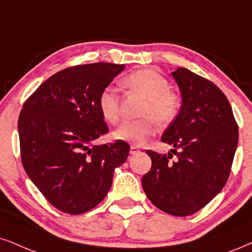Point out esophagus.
Listing matches in <instances>:
<instances>
[{"mask_svg":"<svg viewBox=\"0 0 252 252\" xmlns=\"http://www.w3.org/2000/svg\"><path fill=\"white\" fill-rule=\"evenodd\" d=\"M139 152H140V150H139V148L136 147V146H131V150H129V154L134 155L136 153H139Z\"/></svg>","mask_w":252,"mask_h":252,"instance_id":"34e87169","label":"esophagus"}]
</instances>
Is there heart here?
Listing matches in <instances>:
<instances>
[{"label":"heart","mask_w":252,"mask_h":252,"mask_svg":"<svg viewBox=\"0 0 252 252\" xmlns=\"http://www.w3.org/2000/svg\"><path fill=\"white\" fill-rule=\"evenodd\" d=\"M126 89L145 98L140 110V120H126L113 132L116 140L140 146L154 135L153 120L159 125H167L176 119L181 111V98L170 90L167 78L158 71L142 69L129 73L123 80ZM98 107L102 118L111 124H116L120 116V102L113 88H105L98 98Z\"/></svg>","instance_id":"b5f03b06"}]
</instances>
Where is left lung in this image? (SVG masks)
Listing matches in <instances>:
<instances>
[{
	"label": "left lung",
	"instance_id": "left-lung-1",
	"mask_svg": "<svg viewBox=\"0 0 252 252\" xmlns=\"http://www.w3.org/2000/svg\"><path fill=\"white\" fill-rule=\"evenodd\" d=\"M181 91V111L161 140L171 153L146 151L151 170L142 188L155 207L173 216H188L207 206L229 178L238 144L230 102L215 84L185 67L172 72Z\"/></svg>",
	"mask_w": 252,
	"mask_h": 252
}]
</instances>
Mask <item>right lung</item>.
<instances>
[{"label":"right lung","instance_id":"1","mask_svg":"<svg viewBox=\"0 0 252 252\" xmlns=\"http://www.w3.org/2000/svg\"><path fill=\"white\" fill-rule=\"evenodd\" d=\"M125 69L93 63L55 73L23 104L18 118L21 159L33 185L61 212L78 215L104 200L129 145L92 142L108 128L98 107L100 92Z\"/></svg>","mask_w":252,"mask_h":252}]
</instances>
